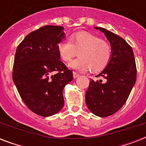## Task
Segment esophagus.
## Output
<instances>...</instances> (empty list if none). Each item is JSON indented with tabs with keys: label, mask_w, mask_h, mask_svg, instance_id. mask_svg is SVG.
<instances>
[{
	"label": "esophagus",
	"mask_w": 146,
	"mask_h": 146,
	"mask_svg": "<svg viewBox=\"0 0 146 146\" xmlns=\"http://www.w3.org/2000/svg\"><path fill=\"white\" fill-rule=\"evenodd\" d=\"M73 78H74V79H76V78H77L78 76H80V74L76 73V72H74V71H73Z\"/></svg>",
	"instance_id": "34e87169"
}]
</instances>
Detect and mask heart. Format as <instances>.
Here are the masks:
<instances>
[{
	"label": "heart",
	"mask_w": 146,
	"mask_h": 146,
	"mask_svg": "<svg viewBox=\"0 0 146 146\" xmlns=\"http://www.w3.org/2000/svg\"><path fill=\"white\" fill-rule=\"evenodd\" d=\"M70 39H63L57 44V51L64 61L71 60L69 66L79 71L99 72L108 64L112 55L111 45L97 35L88 32L73 33Z\"/></svg>",
	"instance_id": "heart-1"
}]
</instances>
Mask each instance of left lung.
Wrapping results in <instances>:
<instances>
[{"label": "left lung", "instance_id": "1", "mask_svg": "<svg viewBox=\"0 0 146 146\" xmlns=\"http://www.w3.org/2000/svg\"><path fill=\"white\" fill-rule=\"evenodd\" d=\"M111 44L112 55L108 64L97 76L105 79L89 82L86 103L95 115L104 117L118 111L127 102L136 80V66L133 49L123 38L101 27Z\"/></svg>", "mask_w": 146, "mask_h": 146}]
</instances>
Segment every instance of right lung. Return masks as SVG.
<instances>
[{"mask_svg": "<svg viewBox=\"0 0 146 146\" xmlns=\"http://www.w3.org/2000/svg\"><path fill=\"white\" fill-rule=\"evenodd\" d=\"M64 35L62 26H42L26 35L16 50L13 80L25 104L42 117L63 108V90L73 80L57 51Z\"/></svg>", "mask_w": 146, "mask_h": 146, "instance_id": "right-lung-1", "label": "right lung"}]
</instances>
